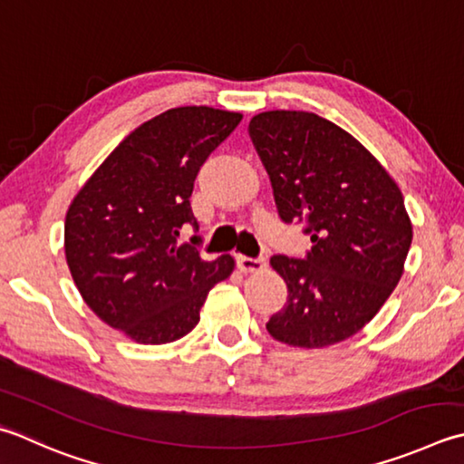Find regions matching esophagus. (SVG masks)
Returning a JSON list of instances; mask_svg holds the SVG:
<instances>
[{
  "label": "esophagus",
  "instance_id": "1",
  "mask_svg": "<svg viewBox=\"0 0 464 464\" xmlns=\"http://www.w3.org/2000/svg\"><path fill=\"white\" fill-rule=\"evenodd\" d=\"M266 257H245L237 256V267L243 271V274H256V271H261L266 267Z\"/></svg>",
  "mask_w": 464,
  "mask_h": 464
}]
</instances>
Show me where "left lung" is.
<instances>
[{
	"instance_id": "left-lung-1",
	"label": "left lung",
	"mask_w": 464,
	"mask_h": 464,
	"mask_svg": "<svg viewBox=\"0 0 464 464\" xmlns=\"http://www.w3.org/2000/svg\"><path fill=\"white\" fill-rule=\"evenodd\" d=\"M284 223H302L314 247L304 259L274 256L287 302L267 332L297 348H324L360 332L401 281L412 225L401 188L340 126L314 112L251 118Z\"/></svg>"
}]
</instances>
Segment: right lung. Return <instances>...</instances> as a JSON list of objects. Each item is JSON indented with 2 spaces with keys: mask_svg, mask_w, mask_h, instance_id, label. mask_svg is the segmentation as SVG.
Segmentation results:
<instances>
[{
  "mask_svg": "<svg viewBox=\"0 0 464 464\" xmlns=\"http://www.w3.org/2000/svg\"><path fill=\"white\" fill-rule=\"evenodd\" d=\"M239 112L208 106L170 108L140 124L80 188L63 225L70 274L90 310L139 343H169L198 324L233 257L205 261L193 235L195 179L241 122Z\"/></svg>",
  "mask_w": 464,
  "mask_h": 464,
  "instance_id": "right-lung-1",
  "label": "right lung"
}]
</instances>
